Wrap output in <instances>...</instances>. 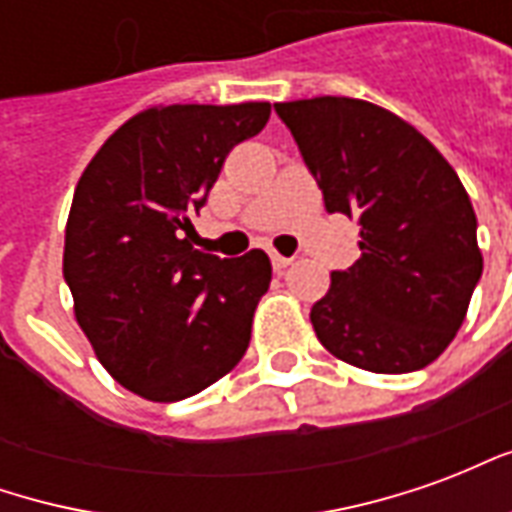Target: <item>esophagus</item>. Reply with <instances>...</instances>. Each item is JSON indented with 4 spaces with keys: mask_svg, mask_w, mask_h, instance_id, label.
Instances as JSON below:
<instances>
[{
    "mask_svg": "<svg viewBox=\"0 0 512 512\" xmlns=\"http://www.w3.org/2000/svg\"><path fill=\"white\" fill-rule=\"evenodd\" d=\"M290 263H293L290 257H282V255H277V252H271V266L277 268V271H285V268H288Z\"/></svg>",
    "mask_w": 512,
    "mask_h": 512,
    "instance_id": "obj_1",
    "label": "esophagus"
}]
</instances>
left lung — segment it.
Returning a JSON list of instances; mask_svg holds the SVG:
<instances>
[{
  "label": "left lung",
  "instance_id": "obj_1",
  "mask_svg": "<svg viewBox=\"0 0 512 512\" xmlns=\"http://www.w3.org/2000/svg\"><path fill=\"white\" fill-rule=\"evenodd\" d=\"M329 213L359 222L362 257L332 271L310 312L321 345L370 373H411L444 354L483 274L461 178L389 109L321 95L274 104Z\"/></svg>",
  "mask_w": 512,
  "mask_h": 512
}]
</instances>
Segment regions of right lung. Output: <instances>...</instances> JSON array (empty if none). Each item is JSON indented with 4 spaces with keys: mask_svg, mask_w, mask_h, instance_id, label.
<instances>
[{
    "mask_svg": "<svg viewBox=\"0 0 512 512\" xmlns=\"http://www.w3.org/2000/svg\"><path fill=\"white\" fill-rule=\"evenodd\" d=\"M268 115L266 101L153 106L117 128L76 183L62 277L98 362L134 395H197L249 348L268 255H205L191 246V216Z\"/></svg>",
    "mask_w": 512,
    "mask_h": 512,
    "instance_id": "add662e5",
    "label": "right lung"
}]
</instances>
